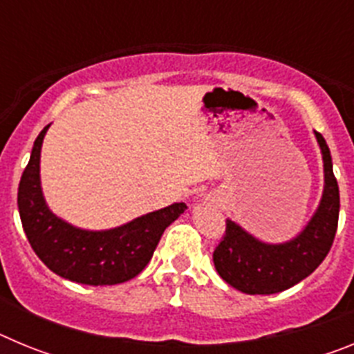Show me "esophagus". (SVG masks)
I'll return each instance as SVG.
<instances>
[{
    "instance_id": "obj_1",
    "label": "esophagus",
    "mask_w": 354,
    "mask_h": 354,
    "mask_svg": "<svg viewBox=\"0 0 354 354\" xmlns=\"http://www.w3.org/2000/svg\"><path fill=\"white\" fill-rule=\"evenodd\" d=\"M211 202H212V204H218L220 200H218V198H211Z\"/></svg>"
}]
</instances>
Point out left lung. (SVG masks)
<instances>
[{"mask_svg":"<svg viewBox=\"0 0 354 354\" xmlns=\"http://www.w3.org/2000/svg\"><path fill=\"white\" fill-rule=\"evenodd\" d=\"M315 134L323 158L324 186L314 214L305 227L282 243H266L234 220L212 253L214 268L225 282L245 294H277L305 280L324 261L339 223V184L333 175L326 140Z\"/></svg>","mask_w":354,"mask_h":354,"instance_id":"left-lung-1","label":"left lung"}]
</instances>
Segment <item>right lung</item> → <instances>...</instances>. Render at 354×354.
<instances>
[{
    "mask_svg": "<svg viewBox=\"0 0 354 354\" xmlns=\"http://www.w3.org/2000/svg\"><path fill=\"white\" fill-rule=\"evenodd\" d=\"M44 127L19 183L17 205L33 252L53 273L84 286H117L145 270L168 225L187 209L184 202L147 212L113 228L88 230L49 209L40 183Z\"/></svg>",
    "mask_w": 354,
    "mask_h": 354,
    "instance_id": "1",
    "label": "right lung"
}]
</instances>
